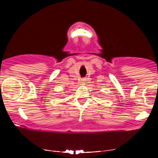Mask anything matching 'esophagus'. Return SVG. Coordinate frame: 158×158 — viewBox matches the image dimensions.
Returning <instances> with one entry per match:
<instances>
[{"instance_id":"34e87169","label":"esophagus","mask_w":158,"mask_h":158,"mask_svg":"<svg viewBox=\"0 0 158 158\" xmlns=\"http://www.w3.org/2000/svg\"><path fill=\"white\" fill-rule=\"evenodd\" d=\"M85 79H81V82H82V83H85Z\"/></svg>"}]
</instances>
